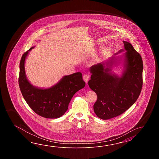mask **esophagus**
<instances>
[{
    "mask_svg": "<svg viewBox=\"0 0 159 159\" xmlns=\"http://www.w3.org/2000/svg\"><path fill=\"white\" fill-rule=\"evenodd\" d=\"M83 78H84V82L86 83H87L88 81H89V78H90V75H87V74H85V75H84Z\"/></svg>",
    "mask_w": 159,
    "mask_h": 159,
    "instance_id": "34e87169",
    "label": "esophagus"
}]
</instances>
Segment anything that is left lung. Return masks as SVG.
<instances>
[{
	"label": "left lung",
	"instance_id": "8db88e82",
	"mask_svg": "<svg viewBox=\"0 0 159 159\" xmlns=\"http://www.w3.org/2000/svg\"><path fill=\"white\" fill-rule=\"evenodd\" d=\"M123 44L127 52L125 56V70L121 77L110 73V68H105V65L111 66V60L95 65L90 69L92 75L88 84L97 95L94 111L102 119L106 120L121 115L136 101L142 91V57L131 44L125 41Z\"/></svg>",
	"mask_w": 159,
	"mask_h": 159
}]
</instances>
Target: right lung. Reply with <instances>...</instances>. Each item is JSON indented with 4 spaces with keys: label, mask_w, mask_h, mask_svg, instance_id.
<instances>
[{
    "label": "right lung",
    "mask_w": 159,
    "mask_h": 159,
    "mask_svg": "<svg viewBox=\"0 0 159 159\" xmlns=\"http://www.w3.org/2000/svg\"><path fill=\"white\" fill-rule=\"evenodd\" d=\"M23 54L20 62L19 84L27 104L37 115L46 118L55 119L64 115L76 92L84 88L85 82L80 72L65 76L57 84L41 89L33 86L28 81L24 70V61L28 52Z\"/></svg>",
    "instance_id": "add662e5"
}]
</instances>
